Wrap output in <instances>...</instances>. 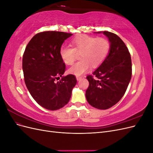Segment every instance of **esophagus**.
<instances>
[{
  "label": "esophagus",
  "instance_id": "1",
  "mask_svg": "<svg viewBox=\"0 0 153 153\" xmlns=\"http://www.w3.org/2000/svg\"><path fill=\"white\" fill-rule=\"evenodd\" d=\"M76 80H78V81H80L82 78V77H81V76H76Z\"/></svg>",
  "mask_w": 153,
  "mask_h": 153
}]
</instances>
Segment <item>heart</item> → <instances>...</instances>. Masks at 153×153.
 <instances>
[{"label":"heart","mask_w":153,"mask_h":153,"mask_svg":"<svg viewBox=\"0 0 153 153\" xmlns=\"http://www.w3.org/2000/svg\"><path fill=\"white\" fill-rule=\"evenodd\" d=\"M70 48L62 46L59 50L60 57L66 65H71L76 54H80V61L69 68L68 72L80 76L89 70L90 66L98 67L107 57L110 49L109 41L103 38L81 35L72 40Z\"/></svg>","instance_id":"heart-1"}]
</instances>
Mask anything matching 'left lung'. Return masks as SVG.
Returning a JSON list of instances; mask_svg holds the SVG:
<instances>
[{
    "label": "left lung",
    "instance_id": "8db88e82",
    "mask_svg": "<svg viewBox=\"0 0 153 153\" xmlns=\"http://www.w3.org/2000/svg\"><path fill=\"white\" fill-rule=\"evenodd\" d=\"M103 33L110 44L103 62L87 76L89 86L85 92L87 102L93 107L106 110L116 104L126 92L131 78V59L128 48L118 36L108 31Z\"/></svg>",
    "mask_w": 153,
    "mask_h": 153
}]
</instances>
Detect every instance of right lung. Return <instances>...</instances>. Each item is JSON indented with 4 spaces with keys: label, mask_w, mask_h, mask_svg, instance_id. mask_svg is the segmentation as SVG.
<instances>
[{
    "label": "right lung",
    "mask_w": 153,
    "mask_h": 153,
    "mask_svg": "<svg viewBox=\"0 0 153 153\" xmlns=\"http://www.w3.org/2000/svg\"><path fill=\"white\" fill-rule=\"evenodd\" d=\"M73 34L45 31L32 38L23 55L22 69L27 89L42 107L56 110L65 106L76 84L73 75L62 76L66 69L60 57L62 43ZM62 79L57 82L59 76Z\"/></svg>",
    "instance_id": "add662e5"
}]
</instances>
